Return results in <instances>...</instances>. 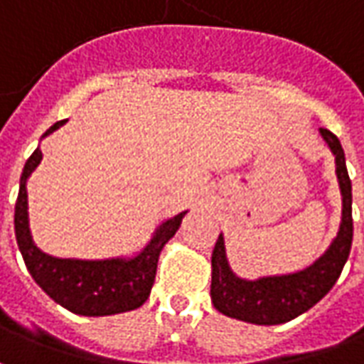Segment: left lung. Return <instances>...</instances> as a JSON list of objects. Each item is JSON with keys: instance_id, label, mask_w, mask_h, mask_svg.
I'll return each instance as SVG.
<instances>
[{"instance_id": "8db88e82", "label": "left lung", "mask_w": 364, "mask_h": 364, "mask_svg": "<svg viewBox=\"0 0 364 364\" xmlns=\"http://www.w3.org/2000/svg\"><path fill=\"white\" fill-rule=\"evenodd\" d=\"M321 138L335 156V173L339 179L343 197V215L339 232L331 246L306 270L284 276H266L258 279H242L230 270L226 260L225 238L218 236L213 250V282L210 299L218 311L246 323L279 325L291 321L297 315L325 297L341 276L343 266L349 258L353 242V195L350 179L345 165L341 141L329 129H319Z\"/></svg>"}]
</instances>
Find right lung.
I'll return each mask as SVG.
<instances>
[{"mask_svg":"<svg viewBox=\"0 0 364 364\" xmlns=\"http://www.w3.org/2000/svg\"><path fill=\"white\" fill-rule=\"evenodd\" d=\"M67 120L53 124L43 138H47ZM41 147L33 151L23 167L19 195L15 203V236L23 260L33 279L41 289L53 297L58 306L68 311L86 317L124 314L138 309L149 297L154 279H156L157 260L164 246L181 226L183 210L173 218L157 226L146 248L134 258H106V260H76V258H57L39 250L33 242L29 230V213H27V179L41 164Z\"/></svg>","mask_w":364,"mask_h":364,"instance_id":"obj_1","label":"right lung"}]
</instances>
